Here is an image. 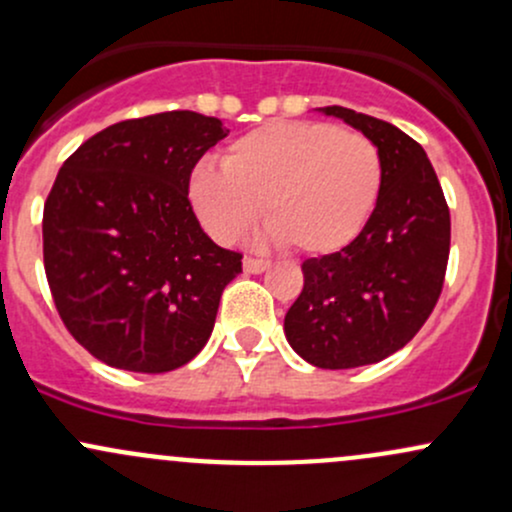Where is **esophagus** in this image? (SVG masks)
<instances>
[{"mask_svg":"<svg viewBox=\"0 0 512 512\" xmlns=\"http://www.w3.org/2000/svg\"><path fill=\"white\" fill-rule=\"evenodd\" d=\"M243 269L247 274H262V272H267V269H269V262L255 260V257H245Z\"/></svg>","mask_w":512,"mask_h":512,"instance_id":"obj_1","label":"esophagus"}]
</instances>
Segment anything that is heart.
I'll use <instances>...</instances> for the list:
<instances>
[{
  "instance_id": "b5f03b06",
  "label": "heart",
  "mask_w": 512,
  "mask_h": 512,
  "mask_svg": "<svg viewBox=\"0 0 512 512\" xmlns=\"http://www.w3.org/2000/svg\"><path fill=\"white\" fill-rule=\"evenodd\" d=\"M381 189L384 162L372 140L320 121L269 123L233 140L223 167L199 162L189 174V201L213 240H238L262 204L267 238L306 255L355 243Z\"/></svg>"
}]
</instances>
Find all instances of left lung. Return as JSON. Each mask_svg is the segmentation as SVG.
<instances>
[{"label":"left lung","instance_id":"1","mask_svg":"<svg viewBox=\"0 0 512 512\" xmlns=\"http://www.w3.org/2000/svg\"><path fill=\"white\" fill-rule=\"evenodd\" d=\"M318 111L379 148L384 189L355 243L303 262L284 335L313 367L355 369L401 350L428 320L447 272L449 209L428 155L401 128L345 106Z\"/></svg>","mask_w":512,"mask_h":512}]
</instances>
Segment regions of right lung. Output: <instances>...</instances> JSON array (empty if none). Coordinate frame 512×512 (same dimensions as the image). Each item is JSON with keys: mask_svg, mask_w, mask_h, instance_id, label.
<instances>
[{"mask_svg": "<svg viewBox=\"0 0 512 512\" xmlns=\"http://www.w3.org/2000/svg\"><path fill=\"white\" fill-rule=\"evenodd\" d=\"M228 136L196 111L114 123L65 160L43 209V265L65 328L126 372L162 374L204 350L243 255L189 204V174Z\"/></svg>", "mask_w": 512, "mask_h": 512, "instance_id": "1", "label": "right lung"}]
</instances>
